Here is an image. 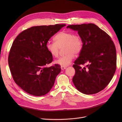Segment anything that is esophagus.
<instances>
[{"mask_svg": "<svg viewBox=\"0 0 122 122\" xmlns=\"http://www.w3.org/2000/svg\"><path fill=\"white\" fill-rule=\"evenodd\" d=\"M61 68L62 70H64V69H66V67H64V66H61Z\"/></svg>", "mask_w": 122, "mask_h": 122, "instance_id": "1", "label": "esophagus"}]
</instances>
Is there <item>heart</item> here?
I'll use <instances>...</instances> for the list:
<instances>
[{"label": "heart", "instance_id": "1", "mask_svg": "<svg viewBox=\"0 0 122 122\" xmlns=\"http://www.w3.org/2000/svg\"><path fill=\"white\" fill-rule=\"evenodd\" d=\"M55 42H48L46 47L50 55L58 57L61 48H64L65 55L55 61L57 64L66 67L71 64L75 54H79L83 47V42L80 35L72 31H62L54 37Z\"/></svg>", "mask_w": 122, "mask_h": 122}]
</instances>
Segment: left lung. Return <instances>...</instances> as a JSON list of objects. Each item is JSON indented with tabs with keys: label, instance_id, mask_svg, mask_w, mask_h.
<instances>
[{
	"label": "left lung",
	"instance_id": "left-lung-1",
	"mask_svg": "<svg viewBox=\"0 0 122 122\" xmlns=\"http://www.w3.org/2000/svg\"><path fill=\"white\" fill-rule=\"evenodd\" d=\"M78 31L83 42L80 56L73 67V82L82 93H97L108 85L116 69V50L111 37L94 24L69 25ZM87 65L82 68L81 65Z\"/></svg>",
	"mask_w": 122,
	"mask_h": 122
}]
</instances>
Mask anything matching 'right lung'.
Masks as SVG:
<instances>
[{"label": "right lung", "instance_id": "1", "mask_svg": "<svg viewBox=\"0 0 122 122\" xmlns=\"http://www.w3.org/2000/svg\"><path fill=\"white\" fill-rule=\"evenodd\" d=\"M65 24L34 26L24 30L12 43L8 64L13 79L23 91L34 96L47 93L52 87L60 66L46 65L53 57L46 45Z\"/></svg>", "mask_w": 122, "mask_h": 122}]
</instances>
